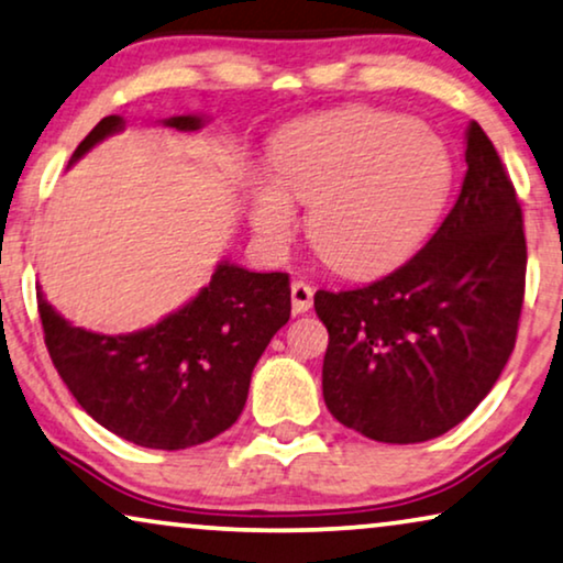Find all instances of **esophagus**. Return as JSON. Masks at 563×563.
<instances>
[{
	"label": "esophagus",
	"instance_id": "obj_1",
	"mask_svg": "<svg viewBox=\"0 0 563 563\" xmlns=\"http://www.w3.org/2000/svg\"><path fill=\"white\" fill-rule=\"evenodd\" d=\"M312 287L310 284H305V282H295L291 284V310H295L297 314H302V312H307L312 307Z\"/></svg>",
	"mask_w": 563,
	"mask_h": 563
}]
</instances>
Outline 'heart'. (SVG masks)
<instances>
[{"instance_id":"b5f03b06","label":"heart","mask_w":563,"mask_h":563,"mask_svg":"<svg viewBox=\"0 0 563 563\" xmlns=\"http://www.w3.org/2000/svg\"><path fill=\"white\" fill-rule=\"evenodd\" d=\"M453 161L433 130L353 107L297 122L272 151V176L249 187V220L266 251L297 233L291 202L310 205L307 235L335 272L366 276L412 253L449 199Z\"/></svg>"}]
</instances>
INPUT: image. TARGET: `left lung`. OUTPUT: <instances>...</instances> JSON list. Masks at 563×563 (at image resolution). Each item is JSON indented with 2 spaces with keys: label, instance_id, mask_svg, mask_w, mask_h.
Masks as SVG:
<instances>
[{
  "label": "left lung",
  "instance_id": "1",
  "mask_svg": "<svg viewBox=\"0 0 563 563\" xmlns=\"http://www.w3.org/2000/svg\"><path fill=\"white\" fill-rule=\"evenodd\" d=\"M526 264L518 195L468 122L461 195L426 249L366 287L314 295L333 418L382 443H422L466 420L515 349Z\"/></svg>",
  "mask_w": 563,
  "mask_h": 563
}]
</instances>
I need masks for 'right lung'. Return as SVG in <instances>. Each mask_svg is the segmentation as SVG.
Instances as JSON below:
<instances>
[{
	"mask_svg": "<svg viewBox=\"0 0 563 563\" xmlns=\"http://www.w3.org/2000/svg\"><path fill=\"white\" fill-rule=\"evenodd\" d=\"M161 122L195 133L205 118L176 114ZM122 128L120 114L99 120L71 164ZM289 295L287 274H256L220 261L195 299L135 333L76 328L53 310L41 287L37 312L53 366L99 426L143 449L179 451L220 435L243 412L253 366L289 320Z\"/></svg>",
	"mask_w": 563,
	"mask_h": 563,
	"instance_id": "right-lung-1",
	"label": "right lung"
}]
</instances>
